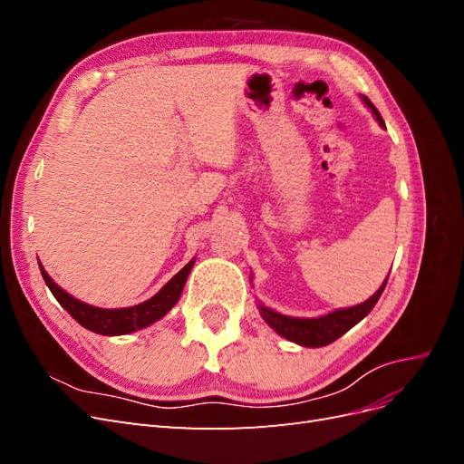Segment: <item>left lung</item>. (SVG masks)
I'll return each mask as SVG.
<instances>
[{
  "instance_id": "1",
  "label": "left lung",
  "mask_w": 464,
  "mask_h": 464,
  "mask_svg": "<svg viewBox=\"0 0 464 464\" xmlns=\"http://www.w3.org/2000/svg\"><path fill=\"white\" fill-rule=\"evenodd\" d=\"M362 101L372 110V114L377 120V123L382 125V128H385V121H383L382 114H379L375 106L370 102V98L362 96ZM387 278H389V275H387ZM387 278L383 280V285L379 286V290L373 294V296H370L366 302H362L353 307H341V310H334L331 314L319 315V317L283 315V314L271 310V307L263 305L261 302L257 304V307H259V314L265 319L266 325L275 329L280 336H285V339H288L290 343H296V344L307 346V348L327 346L339 339V336H343L346 331L353 329L356 323H360L373 310V305L377 304L379 296L383 294Z\"/></svg>"
}]
</instances>
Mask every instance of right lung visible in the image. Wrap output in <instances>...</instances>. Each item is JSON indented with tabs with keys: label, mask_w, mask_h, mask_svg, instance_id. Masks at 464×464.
Masks as SVG:
<instances>
[{
	"label": "right lung",
	"mask_w": 464,
	"mask_h": 464,
	"mask_svg": "<svg viewBox=\"0 0 464 464\" xmlns=\"http://www.w3.org/2000/svg\"><path fill=\"white\" fill-rule=\"evenodd\" d=\"M193 263L195 259H191L184 269L168 280V283L147 302H141L131 307H116V310H108V307H96L72 296V294L65 292L62 286L53 283V278L44 271V266H42V263L38 261L40 273L44 276L46 286L53 294V298L60 302L63 310L72 315L79 325L96 334H106V336L135 333L139 329L152 325L154 321L162 319L178 304L181 290H184L186 280L193 269Z\"/></svg>",
	"instance_id": "add662e5"
}]
</instances>
